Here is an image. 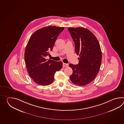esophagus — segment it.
<instances>
[{
	"label": "esophagus",
	"mask_w": 124,
	"mask_h": 124,
	"mask_svg": "<svg viewBox=\"0 0 124 124\" xmlns=\"http://www.w3.org/2000/svg\"><path fill=\"white\" fill-rule=\"evenodd\" d=\"M68 66V64H66V63H63V67H66Z\"/></svg>",
	"instance_id": "obj_1"
}]
</instances>
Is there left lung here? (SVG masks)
<instances>
[{
    "instance_id": "left-lung-1",
    "label": "left lung",
    "mask_w": 124,
    "mask_h": 124,
    "mask_svg": "<svg viewBox=\"0 0 124 124\" xmlns=\"http://www.w3.org/2000/svg\"><path fill=\"white\" fill-rule=\"evenodd\" d=\"M68 29L75 43V51L79 56L78 64H69L73 70L70 78L74 84L85 85L93 80L99 71L102 58L100 46L89 30L84 27Z\"/></svg>"
}]
</instances>
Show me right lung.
<instances>
[{
	"label": "right lung",
	"instance_id": "right-lung-1",
	"mask_svg": "<svg viewBox=\"0 0 124 124\" xmlns=\"http://www.w3.org/2000/svg\"><path fill=\"white\" fill-rule=\"evenodd\" d=\"M64 27L46 26L39 29L32 34L26 45L24 59L29 75L35 82L41 85L51 84L56 72L62 67L61 61L46 58L52 51L59 34Z\"/></svg>",
	"mask_w": 124,
	"mask_h": 124
}]
</instances>
